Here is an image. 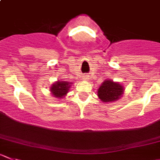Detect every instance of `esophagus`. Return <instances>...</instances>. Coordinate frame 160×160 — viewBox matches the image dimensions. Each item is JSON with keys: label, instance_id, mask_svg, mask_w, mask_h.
I'll return each mask as SVG.
<instances>
[{"label": "esophagus", "instance_id": "esophagus-1", "mask_svg": "<svg viewBox=\"0 0 160 160\" xmlns=\"http://www.w3.org/2000/svg\"><path fill=\"white\" fill-rule=\"evenodd\" d=\"M84 80H88V76H85Z\"/></svg>", "mask_w": 160, "mask_h": 160}]
</instances>
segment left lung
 Masks as SVG:
<instances>
[{
  "instance_id": "left-lung-1",
  "label": "left lung",
  "mask_w": 160,
  "mask_h": 160,
  "mask_svg": "<svg viewBox=\"0 0 160 160\" xmlns=\"http://www.w3.org/2000/svg\"><path fill=\"white\" fill-rule=\"evenodd\" d=\"M123 91V87L119 83L105 80L98 90V96L103 102H112L122 97Z\"/></svg>"
}]
</instances>
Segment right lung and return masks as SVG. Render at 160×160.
Returning a JSON list of instances; mask_svg holds the SVG:
<instances>
[{"instance_id":"1","label":"right lung","mask_w":160,"mask_h":160,"mask_svg":"<svg viewBox=\"0 0 160 160\" xmlns=\"http://www.w3.org/2000/svg\"><path fill=\"white\" fill-rule=\"evenodd\" d=\"M72 83L68 81H57L50 88L52 95L57 98H62L66 95L69 91V88L72 86Z\"/></svg>"}]
</instances>
